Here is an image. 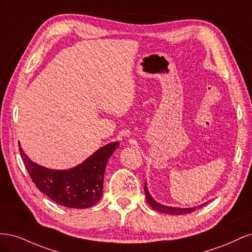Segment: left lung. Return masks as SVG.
<instances>
[{"label":"left lung","mask_w":252,"mask_h":252,"mask_svg":"<svg viewBox=\"0 0 252 252\" xmlns=\"http://www.w3.org/2000/svg\"><path fill=\"white\" fill-rule=\"evenodd\" d=\"M144 191H145V196H146V201L148 202V204L151 206L152 209H155L158 212H163V213H167V215H173V216H181V215H186V213H190L193 212L195 208H178V207H170V206H165L162 204H158V202H156L154 199H152L151 195L149 194L148 190H147V186L145 184L144 186ZM204 204L201 205L200 207H203Z\"/></svg>","instance_id":"1"}]
</instances>
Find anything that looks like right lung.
I'll return each mask as SVG.
<instances>
[{"label": "right lung", "instance_id": "right-lung-1", "mask_svg": "<svg viewBox=\"0 0 252 252\" xmlns=\"http://www.w3.org/2000/svg\"><path fill=\"white\" fill-rule=\"evenodd\" d=\"M118 147V142L110 143L74 168L52 170L33 163L19 144L23 162L36 188L60 205L81 209L94 206L100 201L106 164Z\"/></svg>", "mask_w": 252, "mask_h": 252}]
</instances>
